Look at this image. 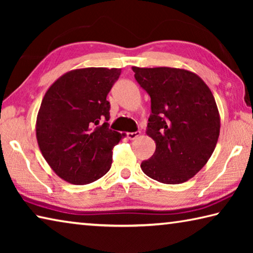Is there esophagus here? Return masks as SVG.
<instances>
[{"label": "esophagus", "instance_id": "esophagus-1", "mask_svg": "<svg viewBox=\"0 0 253 253\" xmlns=\"http://www.w3.org/2000/svg\"><path fill=\"white\" fill-rule=\"evenodd\" d=\"M138 136H140V131L128 132V134H127V138H128V139H130V140H132V139H136L137 137H138Z\"/></svg>", "mask_w": 253, "mask_h": 253}]
</instances>
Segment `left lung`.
<instances>
[{
    "label": "left lung",
    "instance_id": "left-lung-1",
    "mask_svg": "<svg viewBox=\"0 0 253 253\" xmlns=\"http://www.w3.org/2000/svg\"><path fill=\"white\" fill-rule=\"evenodd\" d=\"M135 79L151 96L147 136L154 155L140 169L164 184H181L207 164L220 135V114L207 84L185 69L132 67Z\"/></svg>",
    "mask_w": 253,
    "mask_h": 253
}]
</instances>
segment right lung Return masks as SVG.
Listing matches in <instances>:
<instances>
[{"label":"right lung","instance_id":"add662e5","mask_svg":"<svg viewBox=\"0 0 253 253\" xmlns=\"http://www.w3.org/2000/svg\"><path fill=\"white\" fill-rule=\"evenodd\" d=\"M121 72L93 67L68 71L42 99L38 145L53 172L68 183H92L110 169L113 148L125 134L109 129L107 95Z\"/></svg>","mask_w":253,"mask_h":253}]
</instances>
